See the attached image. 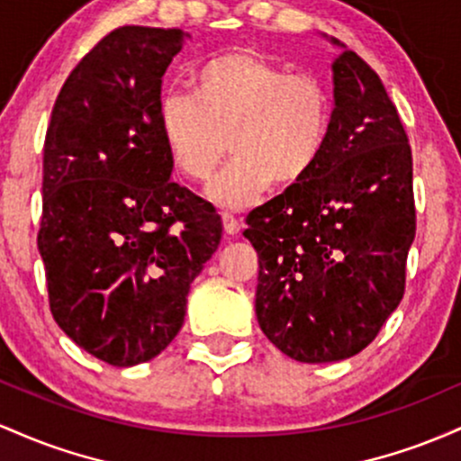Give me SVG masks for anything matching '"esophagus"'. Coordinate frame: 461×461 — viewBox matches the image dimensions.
Returning <instances> with one entry per match:
<instances>
[{
    "instance_id": "1",
    "label": "esophagus",
    "mask_w": 461,
    "mask_h": 461,
    "mask_svg": "<svg viewBox=\"0 0 461 461\" xmlns=\"http://www.w3.org/2000/svg\"><path fill=\"white\" fill-rule=\"evenodd\" d=\"M221 221H224V230H226V235H237V232H240V229H241V221L237 220L235 215L232 213H229V211H224V213H221Z\"/></svg>"
}]
</instances>
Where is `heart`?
Here are the masks:
<instances>
[{
  "label": "heart",
  "instance_id": "1",
  "mask_svg": "<svg viewBox=\"0 0 461 461\" xmlns=\"http://www.w3.org/2000/svg\"><path fill=\"white\" fill-rule=\"evenodd\" d=\"M191 91L161 97L158 132L189 180L211 176L230 146L235 158L206 191L217 204L248 206L272 183L296 187L327 149L333 102L318 77L226 51L194 71Z\"/></svg>",
  "mask_w": 461,
  "mask_h": 461
}]
</instances>
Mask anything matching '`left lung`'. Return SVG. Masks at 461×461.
Masks as SVG:
<instances>
[{"label": "left lung", "mask_w": 461, "mask_h": 461, "mask_svg": "<svg viewBox=\"0 0 461 461\" xmlns=\"http://www.w3.org/2000/svg\"><path fill=\"white\" fill-rule=\"evenodd\" d=\"M339 56L329 143L315 169L246 217L258 255L255 312L281 353L303 364L348 359L376 338L405 292L416 211L411 148L381 77Z\"/></svg>", "instance_id": "left-lung-1"}]
</instances>
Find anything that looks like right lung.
<instances>
[{"mask_svg":"<svg viewBox=\"0 0 461 461\" xmlns=\"http://www.w3.org/2000/svg\"><path fill=\"white\" fill-rule=\"evenodd\" d=\"M187 39L141 25L104 36L65 80L45 134L39 252L51 315L117 368L167 348L221 240L213 204L172 183L158 132L163 74Z\"/></svg>","mask_w":461,"mask_h":461,"instance_id":"1","label":"right lung"}]
</instances>
